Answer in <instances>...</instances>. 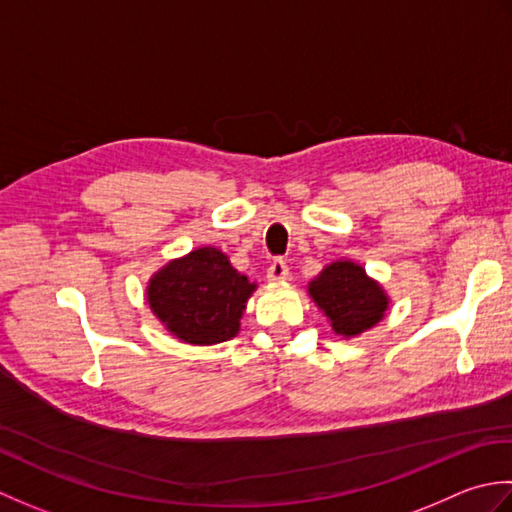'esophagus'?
<instances>
[{
  "label": "esophagus",
  "instance_id": "esophagus-1",
  "mask_svg": "<svg viewBox=\"0 0 512 512\" xmlns=\"http://www.w3.org/2000/svg\"><path fill=\"white\" fill-rule=\"evenodd\" d=\"M267 280L269 283H285V280H289V265L283 258H276L274 263L269 265Z\"/></svg>",
  "mask_w": 512,
  "mask_h": 512
}]
</instances>
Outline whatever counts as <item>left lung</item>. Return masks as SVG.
<instances>
[{
    "instance_id": "obj_1",
    "label": "left lung",
    "mask_w": 512,
    "mask_h": 512,
    "mask_svg": "<svg viewBox=\"0 0 512 512\" xmlns=\"http://www.w3.org/2000/svg\"><path fill=\"white\" fill-rule=\"evenodd\" d=\"M309 298L327 318L336 336L351 340L387 316L391 298L356 260L340 258L322 267L307 285Z\"/></svg>"
}]
</instances>
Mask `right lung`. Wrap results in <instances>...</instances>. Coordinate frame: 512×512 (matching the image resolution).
<instances>
[{
    "instance_id": "obj_1",
    "label": "right lung",
    "mask_w": 512,
    "mask_h": 512,
    "mask_svg": "<svg viewBox=\"0 0 512 512\" xmlns=\"http://www.w3.org/2000/svg\"><path fill=\"white\" fill-rule=\"evenodd\" d=\"M256 287L232 267L225 252L205 245L154 271L145 300L176 340L210 347L238 336Z\"/></svg>"
}]
</instances>
